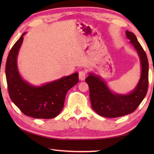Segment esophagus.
Returning a JSON list of instances; mask_svg holds the SVG:
<instances>
[{"instance_id": "1", "label": "esophagus", "mask_w": 154, "mask_h": 154, "mask_svg": "<svg viewBox=\"0 0 154 154\" xmlns=\"http://www.w3.org/2000/svg\"><path fill=\"white\" fill-rule=\"evenodd\" d=\"M85 77H86L85 71L83 70H81L79 72V77L81 81H84L85 79Z\"/></svg>"}]
</instances>
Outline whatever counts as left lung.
<instances>
[{"instance_id": "1", "label": "left lung", "mask_w": 154, "mask_h": 154, "mask_svg": "<svg viewBox=\"0 0 154 154\" xmlns=\"http://www.w3.org/2000/svg\"><path fill=\"white\" fill-rule=\"evenodd\" d=\"M126 34L137 51L141 63V76L134 89L126 94L112 92L102 78L91 73L85 79L89 87L91 106L99 115L104 117L117 118L133 112L144 99L148 91V57L134 34L126 30Z\"/></svg>"}]
</instances>
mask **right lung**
<instances>
[{"label": "right lung", "instance_id": "add662e5", "mask_svg": "<svg viewBox=\"0 0 154 154\" xmlns=\"http://www.w3.org/2000/svg\"><path fill=\"white\" fill-rule=\"evenodd\" d=\"M25 34L26 32L13 45L6 60L5 72L9 95L25 115L35 119H53L63 108L67 91L79 82V73L38 87L23 79L18 69L17 57Z\"/></svg>", "mask_w": 154, "mask_h": 154}]
</instances>
